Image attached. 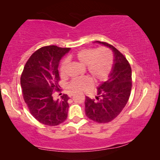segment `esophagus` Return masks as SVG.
<instances>
[{"label":"esophagus","instance_id":"esophagus-1","mask_svg":"<svg viewBox=\"0 0 160 160\" xmlns=\"http://www.w3.org/2000/svg\"><path fill=\"white\" fill-rule=\"evenodd\" d=\"M74 93H72V94H71V96H70V97H73V96H74Z\"/></svg>","mask_w":160,"mask_h":160}]
</instances>
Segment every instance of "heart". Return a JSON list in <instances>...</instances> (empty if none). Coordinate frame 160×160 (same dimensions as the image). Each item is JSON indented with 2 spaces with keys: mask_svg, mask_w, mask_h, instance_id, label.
I'll return each mask as SVG.
<instances>
[{
  "mask_svg": "<svg viewBox=\"0 0 160 160\" xmlns=\"http://www.w3.org/2000/svg\"><path fill=\"white\" fill-rule=\"evenodd\" d=\"M74 58L82 65L86 66L88 74L96 81H101L107 78L113 63L112 53L106 48H100L97 50L92 48L82 49L74 55ZM67 63V59L61 63L60 67L61 75L65 74ZM91 86V82L89 79L85 78L74 79L69 84V88L74 92L86 91Z\"/></svg>",
  "mask_w": 160,
  "mask_h": 160,
  "instance_id": "obj_1",
  "label": "heart"
}]
</instances>
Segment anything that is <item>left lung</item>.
Wrapping results in <instances>:
<instances>
[{
    "instance_id": "obj_1",
    "label": "left lung",
    "mask_w": 160,
    "mask_h": 160,
    "mask_svg": "<svg viewBox=\"0 0 160 160\" xmlns=\"http://www.w3.org/2000/svg\"><path fill=\"white\" fill-rule=\"evenodd\" d=\"M111 49L113 63L105 82L97 87V96L85 100L86 116L98 123H108L114 119L128 102L132 89V69L127 58L113 46L99 41L94 42Z\"/></svg>"
}]
</instances>
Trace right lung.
<instances>
[{"label":"right lung","mask_w":160,"mask_h":160,"mask_svg":"<svg viewBox=\"0 0 160 160\" xmlns=\"http://www.w3.org/2000/svg\"><path fill=\"white\" fill-rule=\"evenodd\" d=\"M69 50L55 45L39 49L28 60L21 75L23 99L31 114L43 124L56 126L67 118L69 97L63 94L55 100L52 93L59 89V63Z\"/></svg>","instance_id":"add662e5"}]
</instances>
